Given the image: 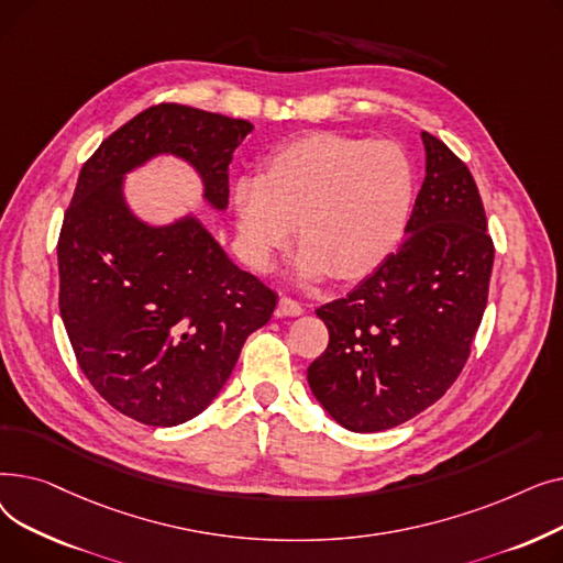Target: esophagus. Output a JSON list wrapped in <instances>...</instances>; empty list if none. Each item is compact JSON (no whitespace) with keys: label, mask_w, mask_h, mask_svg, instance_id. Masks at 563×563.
Returning <instances> with one entry per match:
<instances>
[{"label":"esophagus","mask_w":563,"mask_h":563,"mask_svg":"<svg viewBox=\"0 0 563 563\" xmlns=\"http://www.w3.org/2000/svg\"><path fill=\"white\" fill-rule=\"evenodd\" d=\"M301 312H303V306L299 301H294L291 297H283L278 301V314H283V317H297Z\"/></svg>","instance_id":"1"}]
</instances>
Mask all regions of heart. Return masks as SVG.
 Segmentation results:
<instances>
[{
  "mask_svg": "<svg viewBox=\"0 0 563 563\" xmlns=\"http://www.w3.org/2000/svg\"><path fill=\"white\" fill-rule=\"evenodd\" d=\"M412 198L416 166L401 145L314 132L266 157L257 180L236 183L232 210L255 272L272 269L297 225L301 274L353 283L397 249Z\"/></svg>",
  "mask_w": 563,
  "mask_h": 563,
  "instance_id": "1",
  "label": "heart"
}]
</instances>
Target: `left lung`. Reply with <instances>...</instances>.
<instances>
[{
  "instance_id": "obj_1",
  "label": "left lung",
  "mask_w": 563,
  "mask_h": 563,
  "mask_svg": "<svg viewBox=\"0 0 563 563\" xmlns=\"http://www.w3.org/2000/svg\"><path fill=\"white\" fill-rule=\"evenodd\" d=\"M427 175L404 244L346 297L317 308L329 346L312 395L349 431H386L459 378L482 323L495 246L475 177L422 132Z\"/></svg>"
}]
</instances>
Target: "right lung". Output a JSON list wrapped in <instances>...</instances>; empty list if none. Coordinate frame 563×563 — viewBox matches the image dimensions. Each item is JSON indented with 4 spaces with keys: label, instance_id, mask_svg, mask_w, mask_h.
Listing matches in <instances>:
<instances>
[{
    "label": "right lung",
    "instance_id": "right-lung-1",
    "mask_svg": "<svg viewBox=\"0 0 563 563\" xmlns=\"http://www.w3.org/2000/svg\"><path fill=\"white\" fill-rule=\"evenodd\" d=\"M251 130L242 118L162 102L81 166L56 244L58 310L88 383L141 424L175 427L210 406L278 297L196 219L141 223L123 200V175L159 153L177 155L223 210L232 153Z\"/></svg>",
    "mask_w": 563,
    "mask_h": 563
}]
</instances>
